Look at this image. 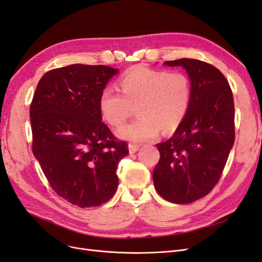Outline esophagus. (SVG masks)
Instances as JSON below:
<instances>
[{
  "instance_id": "obj_1",
  "label": "esophagus",
  "mask_w": 262,
  "mask_h": 262,
  "mask_svg": "<svg viewBox=\"0 0 262 262\" xmlns=\"http://www.w3.org/2000/svg\"><path fill=\"white\" fill-rule=\"evenodd\" d=\"M139 148H140V146L138 145V144H133V143L129 144V151H130V154H133V152L138 151Z\"/></svg>"
}]
</instances>
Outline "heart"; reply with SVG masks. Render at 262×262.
Wrapping results in <instances>:
<instances>
[{"mask_svg": "<svg viewBox=\"0 0 262 262\" xmlns=\"http://www.w3.org/2000/svg\"><path fill=\"white\" fill-rule=\"evenodd\" d=\"M121 92L105 86L98 97L104 120L119 128L137 111L138 118L118 130L121 139L142 143L155 139L159 131H176L187 115L192 98L189 78L182 71L134 66L120 77Z\"/></svg>", "mask_w": 262, "mask_h": 262, "instance_id": "obj_1", "label": "heart"}]
</instances>
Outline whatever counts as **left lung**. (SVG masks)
Listing matches in <instances>:
<instances>
[{
	"label": "left lung",
	"instance_id": "obj_1",
	"mask_svg": "<svg viewBox=\"0 0 262 262\" xmlns=\"http://www.w3.org/2000/svg\"><path fill=\"white\" fill-rule=\"evenodd\" d=\"M192 85L185 119L166 142L152 171L158 194L174 204H189L209 194L219 182L235 140L233 94L227 78L206 61L181 58Z\"/></svg>",
	"mask_w": 262,
	"mask_h": 262
}]
</instances>
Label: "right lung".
Wrapping results in <instances>:
<instances>
[{
    "label": "right lung",
    "instance_id": "add662e5",
    "mask_svg": "<svg viewBox=\"0 0 262 262\" xmlns=\"http://www.w3.org/2000/svg\"><path fill=\"white\" fill-rule=\"evenodd\" d=\"M118 69L74 64L48 71L30 105L32 151L58 196L81 208L108 202L128 144L102 121L98 97Z\"/></svg>",
    "mask_w": 262,
    "mask_h": 262
}]
</instances>
